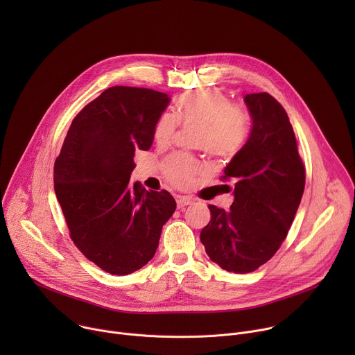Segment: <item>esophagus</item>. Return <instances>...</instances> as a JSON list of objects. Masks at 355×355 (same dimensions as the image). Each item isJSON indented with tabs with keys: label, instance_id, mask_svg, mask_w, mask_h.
I'll list each match as a JSON object with an SVG mask.
<instances>
[{
	"label": "esophagus",
	"instance_id": "1",
	"mask_svg": "<svg viewBox=\"0 0 355 355\" xmlns=\"http://www.w3.org/2000/svg\"><path fill=\"white\" fill-rule=\"evenodd\" d=\"M192 202H193V200H192L191 198H188V196H178V199H177V207H178V208H184V207L191 205Z\"/></svg>",
	"mask_w": 355,
	"mask_h": 355
}]
</instances>
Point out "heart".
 Returning a JSON list of instances; mask_svg holds the SVG:
<instances>
[{
	"label": "heart",
	"instance_id": "1",
	"mask_svg": "<svg viewBox=\"0 0 355 355\" xmlns=\"http://www.w3.org/2000/svg\"><path fill=\"white\" fill-rule=\"evenodd\" d=\"M178 120L182 126H198L195 146L219 157H230L243 147L250 132V115L240 105L230 104L229 96L218 88H199L177 99L175 116L162 114L153 128L159 146L173 141ZM164 174L175 187L191 185L199 167L185 155H174L164 164Z\"/></svg>",
	"mask_w": 355,
	"mask_h": 355
}]
</instances>
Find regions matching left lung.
Returning <instances> with one entry per match:
<instances>
[{"mask_svg": "<svg viewBox=\"0 0 355 355\" xmlns=\"http://www.w3.org/2000/svg\"><path fill=\"white\" fill-rule=\"evenodd\" d=\"M244 104L251 132L223 175L236 181L234 200L230 211L209 205L211 222L200 232L209 259L236 274L254 271L275 254L305 189V167L282 105L267 92L247 94Z\"/></svg>", "mask_w": 355, "mask_h": 355, "instance_id": "1", "label": "left lung"}]
</instances>
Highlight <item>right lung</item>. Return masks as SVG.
Wrapping results in <instances>:
<instances>
[{"instance_id": "1", "label": "right lung", "mask_w": 355, "mask_h": 355, "mask_svg": "<svg viewBox=\"0 0 355 355\" xmlns=\"http://www.w3.org/2000/svg\"><path fill=\"white\" fill-rule=\"evenodd\" d=\"M170 98L111 87L74 118L55 163V191L70 236L99 268L128 275L155 257L177 204L163 189L130 184L136 150H148Z\"/></svg>"}]
</instances>
